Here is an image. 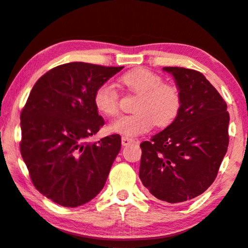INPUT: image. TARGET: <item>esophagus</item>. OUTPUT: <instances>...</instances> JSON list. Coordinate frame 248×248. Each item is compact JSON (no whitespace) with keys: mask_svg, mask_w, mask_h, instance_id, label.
Returning a JSON list of instances; mask_svg holds the SVG:
<instances>
[{"mask_svg":"<svg viewBox=\"0 0 248 248\" xmlns=\"http://www.w3.org/2000/svg\"><path fill=\"white\" fill-rule=\"evenodd\" d=\"M133 141H135L133 138H129V137H122L121 138V144L124 145V146H127V145H129L130 143H133Z\"/></svg>","mask_w":248,"mask_h":248,"instance_id":"34e87169","label":"esophagus"}]
</instances>
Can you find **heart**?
I'll list each match as a JSON object with an SVG mask.
<instances>
[{
  "instance_id": "heart-1",
  "label": "heart",
  "mask_w": 248,
  "mask_h": 248,
  "mask_svg": "<svg viewBox=\"0 0 248 248\" xmlns=\"http://www.w3.org/2000/svg\"><path fill=\"white\" fill-rule=\"evenodd\" d=\"M120 81L138 95L134 107L136 113L124 115L112 122L111 131L124 137H136L150 131L155 124L158 127H167L176 120L183 105L181 92L177 85L163 82L160 75L146 68L126 72ZM93 102L96 110L105 117L119 114V95L108 84L98 86Z\"/></svg>"
}]
</instances>
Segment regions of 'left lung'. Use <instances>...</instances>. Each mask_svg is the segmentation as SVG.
Wrapping results in <instances>:
<instances>
[{
	"instance_id": "obj_1",
	"label": "left lung",
	"mask_w": 248,
	"mask_h": 248,
	"mask_svg": "<svg viewBox=\"0 0 248 248\" xmlns=\"http://www.w3.org/2000/svg\"><path fill=\"white\" fill-rule=\"evenodd\" d=\"M176 79L183 105L172 124L140 144V178L167 203L201 195L217 178L229 145L227 103L200 71L166 67Z\"/></svg>"
}]
</instances>
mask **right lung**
<instances>
[{
    "label": "right lung",
    "instance_id": "obj_1",
    "mask_svg": "<svg viewBox=\"0 0 248 248\" xmlns=\"http://www.w3.org/2000/svg\"><path fill=\"white\" fill-rule=\"evenodd\" d=\"M122 68L58 65L36 81L22 108L21 156L36 189L59 205H82L104 187L121 137L88 141L105 124L93 96Z\"/></svg>",
    "mask_w": 248,
    "mask_h": 248
}]
</instances>
